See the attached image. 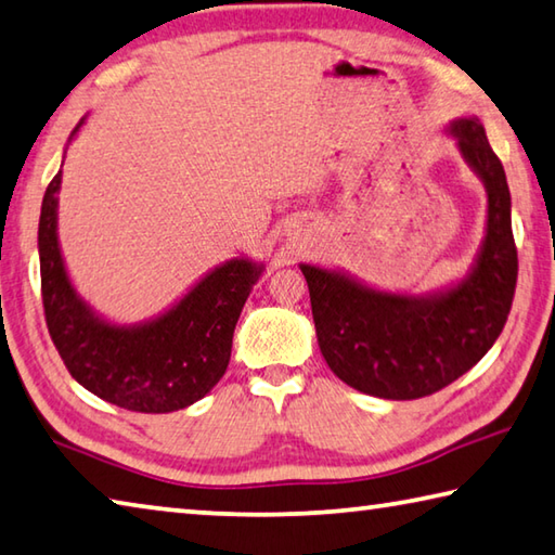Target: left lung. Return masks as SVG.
Masks as SVG:
<instances>
[{
    "instance_id": "8db88e82",
    "label": "left lung",
    "mask_w": 555,
    "mask_h": 555,
    "mask_svg": "<svg viewBox=\"0 0 555 555\" xmlns=\"http://www.w3.org/2000/svg\"><path fill=\"white\" fill-rule=\"evenodd\" d=\"M447 133L488 194L486 235L468 274L422 296L390 294L341 269L300 264L332 374L366 396L415 400L466 374L495 345L517 286V247L505 169L478 116Z\"/></svg>"
}]
</instances>
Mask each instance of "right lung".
<instances>
[{"mask_svg":"<svg viewBox=\"0 0 555 555\" xmlns=\"http://www.w3.org/2000/svg\"><path fill=\"white\" fill-rule=\"evenodd\" d=\"M85 126L79 120L73 135ZM50 181L40 206L38 257L48 332L73 378L96 398L133 412L194 405L223 378L233 332L264 264L228 259L189 288L172 308L135 325H116L87 304L65 269L57 240V191Z\"/></svg>","mask_w":555,"mask_h":555,"instance_id":"add662e5","label":"right lung"}]
</instances>
